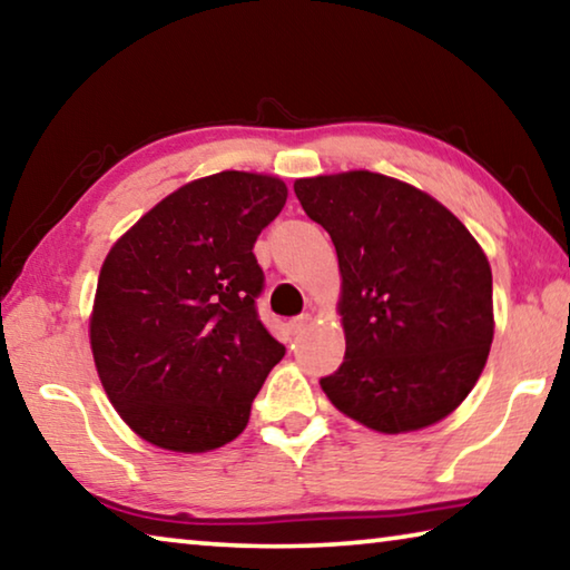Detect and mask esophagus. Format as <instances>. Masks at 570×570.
<instances>
[{"mask_svg":"<svg viewBox=\"0 0 570 570\" xmlns=\"http://www.w3.org/2000/svg\"><path fill=\"white\" fill-rule=\"evenodd\" d=\"M308 324H312V314H302V316H296V320H292V324L288 326H292L294 334H302Z\"/></svg>","mask_w":570,"mask_h":570,"instance_id":"34e87169","label":"esophagus"}]
</instances>
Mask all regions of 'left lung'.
Here are the masks:
<instances>
[{"mask_svg": "<svg viewBox=\"0 0 570 570\" xmlns=\"http://www.w3.org/2000/svg\"><path fill=\"white\" fill-rule=\"evenodd\" d=\"M306 216L340 258V370L320 384L346 417L384 435L455 412L493 344V272L465 224L420 188L372 170L298 178Z\"/></svg>", "mask_w": 570, "mask_h": 570, "instance_id": "left-lung-1", "label": "left lung"}]
</instances>
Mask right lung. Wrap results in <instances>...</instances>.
I'll return each instance as SVG.
<instances>
[{
    "instance_id": "right-lung-1",
    "label": "right lung",
    "mask_w": 570,
    "mask_h": 570,
    "mask_svg": "<svg viewBox=\"0 0 570 570\" xmlns=\"http://www.w3.org/2000/svg\"><path fill=\"white\" fill-rule=\"evenodd\" d=\"M286 196L276 176L220 170L173 190L105 256L90 314L95 370L150 445L196 455L248 424L286 352L258 322L254 256Z\"/></svg>"
}]
</instances>
